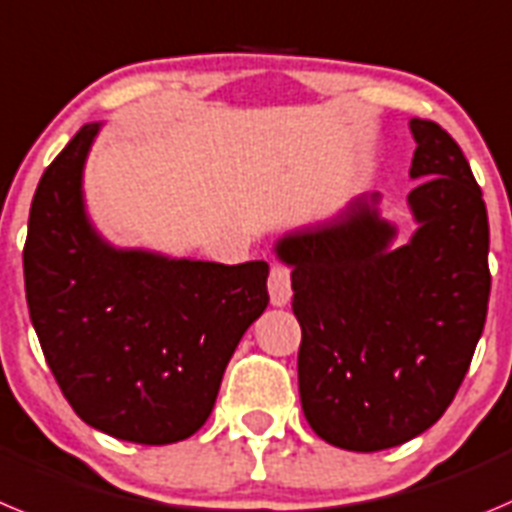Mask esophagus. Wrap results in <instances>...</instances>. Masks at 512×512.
<instances>
[{"label":"esophagus","instance_id":"esophagus-1","mask_svg":"<svg viewBox=\"0 0 512 512\" xmlns=\"http://www.w3.org/2000/svg\"><path fill=\"white\" fill-rule=\"evenodd\" d=\"M267 290H270V303L278 308L288 306L293 290H290V270L285 265L270 267V278H267Z\"/></svg>","mask_w":512,"mask_h":512}]
</instances>
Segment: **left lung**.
<instances>
[{"mask_svg": "<svg viewBox=\"0 0 512 512\" xmlns=\"http://www.w3.org/2000/svg\"><path fill=\"white\" fill-rule=\"evenodd\" d=\"M416 140L411 239L380 193L275 242L301 324L298 390L308 426L339 449L380 451L434 426L485 329L490 224L462 147L431 119Z\"/></svg>", "mask_w": 512, "mask_h": 512, "instance_id": "1", "label": "left lung"}]
</instances>
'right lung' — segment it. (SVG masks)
<instances>
[{
    "label": "right lung",
    "mask_w": 512,
    "mask_h": 512,
    "mask_svg": "<svg viewBox=\"0 0 512 512\" xmlns=\"http://www.w3.org/2000/svg\"><path fill=\"white\" fill-rule=\"evenodd\" d=\"M101 127L76 132L32 199L22 252L30 321L81 421L132 444H176L214 411L239 339L270 301V267L170 257L101 237L84 196Z\"/></svg>",
    "instance_id": "obj_1"
}]
</instances>
